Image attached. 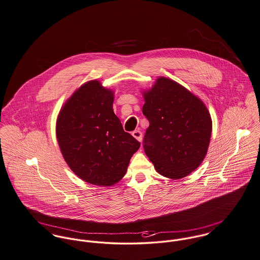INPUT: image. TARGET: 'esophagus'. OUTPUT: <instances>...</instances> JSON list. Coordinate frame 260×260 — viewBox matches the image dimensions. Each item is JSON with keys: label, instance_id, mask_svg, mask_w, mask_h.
Returning a JSON list of instances; mask_svg holds the SVG:
<instances>
[{"label": "esophagus", "instance_id": "esophagus-1", "mask_svg": "<svg viewBox=\"0 0 260 260\" xmlns=\"http://www.w3.org/2000/svg\"><path fill=\"white\" fill-rule=\"evenodd\" d=\"M132 136L136 140H138L139 142H141L142 140V132L140 130H135L132 132Z\"/></svg>", "mask_w": 260, "mask_h": 260}]
</instances>
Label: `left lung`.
<instances>
[{
	"label": "left lung",
	"instance_id": "obj_1",
	"mask_svg": "<svg viewBox=\"0 0 260 260\" xmlns=\"http://www.w3.org/2000/svg\"><path fill=\"white\" fill-rule=\"evenodd\" d=\"M148 118L144 149L159 174L179 179L195 171L206 156L212 119L204 103L166 77L143 91Z\"/></svg>",
	"mask_w": 260,
	"mask_h": 260
}]
</instances>
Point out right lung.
<instances>
[{
    "label": "right lung",
    "mask_w": 260,
    "mask_h": 260,
    "mask_svg": "<svg viewBox=\"0 0 260 260\" xmlns=\"http://www.w3.org/2000/svg\"><path fill=\"white\" fill-rule=\"evenodd\" d=\"M114 92L98 80L82 85L62 106L56 137L70 169L82 180L112 186L127 172L140 143L113 111Z\"/></svg>",
    "instance_id": "1"
}]
</instances>
